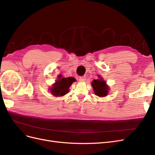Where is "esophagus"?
<instances>
[{
  "mask_svg": "<svg viewBox=\"0 0 155 155\" xmlns=\"http://www.w3.org/2000/svg\"><path fill=\"white\" fill-rule=\"evenodd\" d=\"M79 81H81V82L85 81L86 80V76H80V77H79Z\"/></svg>",
  "mask_w": 155,
  "mask_h": 155,
  "instance_id": "1",
  "label": "esophagus"
}]
</instances>
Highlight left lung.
Wrapping results in <instances>:
<instances>
[{"label": "left lung", "mask_w": 155, "mask_h": 155, "mask_svg": "<svg viewBox=\"0 0 155 155\" xmlns=\"http://www.w3.org/2000/svg\"><path fill=\"white\" fill-rule=\"evenodd\" d=\"M92 86L96 96L104 97L107 95L109 87L107 86L106 82L101 78L100 79H94L92 82Z\"/></svg>", "instance_id": "1"}]
</instances>
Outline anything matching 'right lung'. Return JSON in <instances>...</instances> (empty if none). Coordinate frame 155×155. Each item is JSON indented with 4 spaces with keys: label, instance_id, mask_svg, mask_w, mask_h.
Wrapping results in <instances>:
<instances>
[{
    "label": "right lung",
    "instance_id": "right-lung-1",
    "mask_svg": "<svg viewBox=\"0 0 155 155\" xmlns=\"http://www.w3.org/2000/svg\"><path fill=\"white\" fill-rule=\"evenodd\" d=\"M76 81L74 78H61L59 76V79L51 88V92L55 96H62L68 92L69 87Z\"/></svg>",
    "mask_w": 155,
    "mask_h": 155
}]
</instances>
